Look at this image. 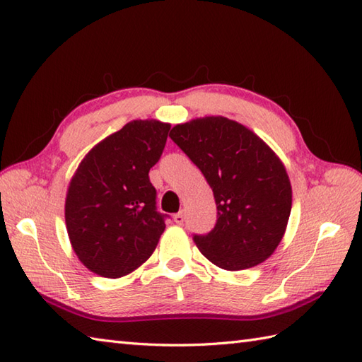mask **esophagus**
Returning a JSON list of instances; mask_svg holds the SVG:
<instances>
[{
    "mask_svg": "<svg viewBox=\"0 0 362 362\" xmlns=\"http://www.w3.org/2000/svg\"><path fill=\"white\" fill-rule=\"evenodd\" d=\"M183 221H185V216H183V213H182V211L174 214V222H175L177 226H182V224H183Z\"/></svg>",
    "mask_w": 362,
    "mask_h": 362,
    "instance_id": "34e87169",
    "label": "esophagus"
}]
</instances>
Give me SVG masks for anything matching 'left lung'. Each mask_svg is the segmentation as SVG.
I'll list each match as a JSON object with an SVG mask.
<instances>
[{
    "label": "left lung",
    "mask_w": 362,
    "mask_h": 362,
    "mask_svg": "<svg viewBox=\"0 0 362 362\" xmlns=\"http://www.w3.org/2000/svg\"><path fill=\"white\" fill-rule=\"evenodd\" d=\"M169 136L201 169L216 202L214 228L193 236L199 250L226 271L263 263L291 214V182L280 158L252 130L224 117L177 124Z\"/></svg>",
    "instance_id": "8db88e82"
}]
</instances>
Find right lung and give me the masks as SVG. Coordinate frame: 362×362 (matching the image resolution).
Listing matches in <instances>:
<instances>
[{"instance_id": "add662e5", "label": "right lung", "mask_w": 362, "mask_h": 362, "mask_svg": "<svg viewBox=\"0 0 362 362\" xmlns=\"http://www.w3.org/2000/svg\"><path fill=\"white\" fill-rule=\"evenodd\" d=\"M171 126L130 121L98 143L68 187L65 222L73 250L91 272L119 279L156 250L166 214L157 211L149 169L163 153Z\"/></svg>"}]
</instances>
